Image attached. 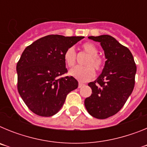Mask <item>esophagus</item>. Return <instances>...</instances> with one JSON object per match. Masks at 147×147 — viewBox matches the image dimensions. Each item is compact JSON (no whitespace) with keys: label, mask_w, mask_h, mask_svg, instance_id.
I'll return each instance as SVG.
<instances>
[{"label":"esophagus","mask_w":147,"mask_h":147,"mask_svg":"<svg viewBox=\"0 0 147 147\" xmlns=\"http://www.w3.org/2000/svg\"><path fill=\"white\" fill-rule=\"evenodd\" d=\"M84 84H83V83H81V82H80L79 83V85H78V87H79V88H82V86H84Z\"/></svg>","instance_id":"esophagus-1"}]
</instances>
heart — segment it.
<instances>
[{
    "instance_id": "heart-1",
    "label": "heart",
    "mask_w": 147,
    "mask_h": 147,
    "mask_svg": "<svg viewBox=\"0 0 147 147\" xmlns=\"http://www.w3.org/2000/svg\"><path fill=\"white\" fill-rule=\"evenodd\" d=\"M82 49L88 55L85 65L86 66H76L70 70V76H73L80 82H88L91 80L95 76V69L98 71L102 69L104 60L98 55V50L94 44L85 42L82 45ZM64 60L66 65L72 67L76 62V51L73 47H70L64 54Z\"/></svg>"
}]
</instances>
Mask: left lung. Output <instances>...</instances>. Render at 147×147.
Here are the masks:
<instances>
[{"label":"left lung","instance_id":"left-lung-1","mask_svg":"<svg viewBox=\"0 0 147 147\" xmlns=\"http://www.w3.org/2000/svg\"><path fill=\"white\" fill-rule=\"evenodd\" d=\"M88 38L100 42L107 60L99 76L88 83L92 94L85 98V106L94 118L107 119L119 112L132 93L136 65L130 51L112 36L104 34Z\"/></svg>","mask_w":147,"mask_h":147}]
</instances>
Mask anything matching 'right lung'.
<instances>
[{"mask_svg":"<svg viewBox=\"0 0 147 147\" xmlns=\"http://www.w3.org/2000/svg\"><path fill=\"white\" fill-rule=\"evenodd\" d=\"M85 37L51 34L27 46L17 64L18 90L34 113L49 117L64 105L67 95L78 88L73 76L59 78L67 73L64 54Z\"/></svg>","mask_w":147,"mask_h":147,"instance_id":"right-lung-1","label":"right lung"}]
</instances>
